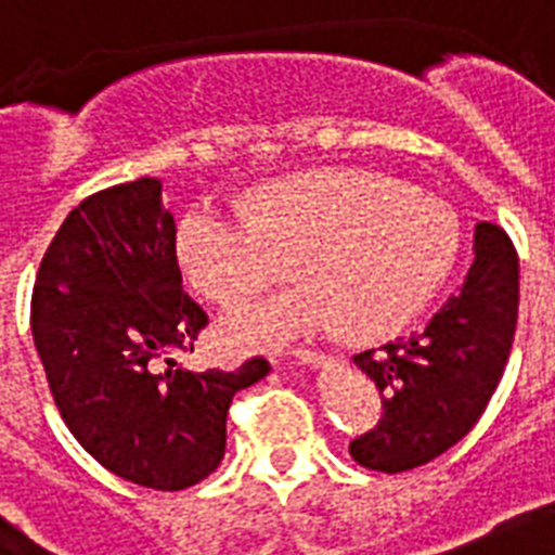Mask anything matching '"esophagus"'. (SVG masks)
Returning a JSON list of instances; mask_svg holds the SVG:
<instances>
[{"instance_id": "1", "label": "esophagus", "mask_w": 555, "mask_h": 555, "mask_svg": "<svg viewBox=\"0 0 555 555\" xmlns=\"http://www.w3.org/2000/svg\"><path fill=\"white\" fill-rule=\"evenodd\" d=\"M291 359H293V364H310V367H319V364H324V353H317V350H293Z\"/></svg>"}]
</instances>
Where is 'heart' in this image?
I'll list each match as a JSON object with an SVG mask.
<instances>
[{"instance_id":"1","label":"heart","mask_w":555,"mask_h":555,"mask_svg":"<svg viewBox=\"0 0 555 555\" xmlns=\"http://www.w3.org/2000/svg\"><path fill=\"white\" fill-rule=\"evenodd\" d=\"M459 242L444 202L390 176L333 168L262 188L247 210L191 207L176 256L188 282L219 305L262 293L291 262L301 285L222 319L233 348H279L341 324L353 339L393 336L444 285Z\"/></svg>"}]
</instances>
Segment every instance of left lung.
<instances>
[{
	"label": "left lung",
	"mask_w": 555,
	"mask_h": 555,
	"mask_svg": "<svg viewBox=\"0 0 555 555\" xmlns=\"http://www.w3.org/2000/svg\"><path fill=\"white\" fill-rule=\"evenodd\" d=\"M519 317V256L499 224L479 222L465 282L410 339L356 353L382 393L379 425L350 441L367 470L402 473L441 456L488 408Z\"/></svg>",
	"instance_id": "8db88e82"
}]
</instances>
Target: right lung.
Here are the masks:
<instances>
[{
    "label": "right lung",
    "instance_id": "right-lung-1",
    "mask_svg": "<svg viewBox=\"0 0 555 555\" xmlns=\"http://www.w3.org/2000/svg\"><path fill=\"white\" fill-rule=\"evenodd\" d=\"M205 324L182 291L159 179L99 191L67 214L36 273L30 331L67 430L119 479L184 490L222 462L233 396L270 364L182 367L176 356Z\"/></svg>",
    "mask_w": 555,
    "mask_h": 555
}]
</instances>
